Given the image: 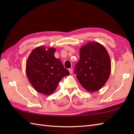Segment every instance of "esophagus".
<instances>
[{"label":"esophagus","mask_w":134,"mask_h":134,"mask_svg":"<svg viewBox=\"0 0 134 134\" xmlns=\"http://www.w3.org/2000/svg\"><path fill=\"white\" fill-rule=\"evenodd\" d=\"M69 72H70V74H72V69H69Z\"/></svg>","instance_id":"1"}]
</instances>
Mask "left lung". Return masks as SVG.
I'll return each instance as SVG.
<instances>
[{"label":"left lung","instance_id":"8db88e82","mask_svg":"<svg viewBox=\"0 0 134 134\" xmlns=\"http://www.w3.org/2000/svg\"><path fill=\"white\" fill-rule=\"evenodd\" d=\"M79 60L74 73L79 83L88 92H94L103 87L111 72L110 59L103 45L89 42L79 50Z\"/></svg>","mask_w":134,"mask_h":134}]
</instances>
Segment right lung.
<instances>
[{
  "mask_svg": "<svg viewBox=\"0 0 134 134\" xmlns=\"http://www.w3.org/2000/svg\"><path fill=\"white\" fill-rule=\"evenodd\" d=\"M56 49L44 46L34 49L27 59L26 73L30 84L37 92L45 95L52 94L59 82L70 72L54 53Z\"/></svg>",
  "mask_w": 134,
  "mask_h": 134,
  "instance_id": "right-lung-1",
  "label": "right lung"
}]
</instances>
